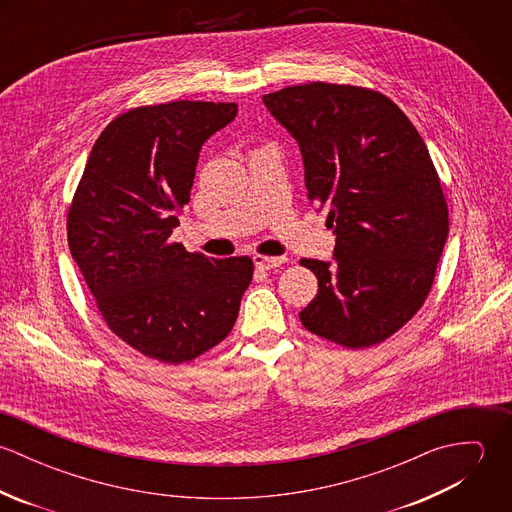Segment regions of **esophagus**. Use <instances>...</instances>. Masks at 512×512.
Listing matches in <instances>:
<instances>
[{"label": "esophagus", "instance_id": "34e87169", "mask_svg": "<svg viewBox=\"0 0 512 512\" xmlns=\"http://www.w3.org/2000/svg\"><path fill=\"white\" fill-rule=\"evenodd\" d=\"M254 264L260 270H274V268H280L282 264H286V258L284 256H262V254H256L254 256Z\"/></svg>", "mask_w": 512, "mask_h": 512}]
</instances>
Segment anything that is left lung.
Here are the masks:
<instances>
[{"mask_svg":"<svg viewBox=\"0 0 512 512\" xmlns=\"http://www.w3.org/2000/svg\"><path fill=\"white\" fill-rule=\"evenodd\" d=\"M297 142L307 199L329 209L333 262L307 260L319 282L303 327L349 349L382 343L432 290L449 232L430 151L384 94L309 82L264 94Z\"/></svg>","mask_w":512,"mask_h":512,"instance_id":"1","label":"left lung"}]
</instances>
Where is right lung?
<instances>
[{
    "label": "right lung",
    "instance_id": "add662e5",
    "mask_svg": "<svg viewBox=\"0 0 512 512\" xmlns=\"http://www.w3.org/2000/svg\"><path fill=\"white\" fill-rule=\"evenodd\" d=\"M236 112L234 102L177 100L120 114L92 147L69 209V248L106 325L161 363L219 345L252 282L248 256L215 260L169 240L201 147Z\"/></svg>",
    "mask_w": 512,
    "mask_h": 512
}]
</instances>
